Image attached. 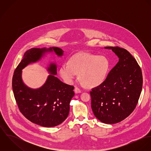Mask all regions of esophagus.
Returning a JSON list of instances; mask_svg holds the SVG:
<instances>
[{
	"label": "esophagus",
	"mask_w": 151,
	"mask_h": 151,
	"mask_svg": "<svg viewBox=\"0 0 151 151\" xmlns=\"http://www.w3.org/2000/svg\"><path fill=\"white\" fill-rule=\"evenodd\" d=\"M75 92L76 93H81V92H82V91L80 89H79L78 88H77V87H76L75 88Z\"/></svg>",
	"instance_id": "1"
}]
</instances>
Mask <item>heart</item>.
I'll use <instances>...</instances> for the list:
<instances>
[{
  "label": "heart",
  "mask_w": 151,
  "mask_h": 151,
  "mask_svg": "<svg viewBox=\"0 0 151 151\" xmlns=\"http://www.w3.org/2000/svg\"><path fill=\"white\" fill-rule=\"evenodd\" d=\"M109 62L105 56L81 53L74 56L60 67L59 76L68 84H71L78 74L81 84L90 87L99 86L105 81L109 68Z\"/></svg>",
  "instance_id": "heart-1"
}]
</instances>
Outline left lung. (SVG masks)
I'll list each match as a JSON object with an SVG mask.
<instances>
[{
  "label": "left lung",
  "instance_id": "1",
  "mask_svg": "<svg viewBox=\"0 0 151 151\" xmlns=\"http://www.w3.org/2000/svg\"><path fill=\"white\" fill-rule=\"evenodd\" d=\"M111 49L119 62L110 70L103 84L92 89L91 108L95 117L105 124L125 119L136 107L142 88V74L136 60L125 49Z\"/></svg>",
  "mask_w": 151,
  "mask_h": 151
}]
</instances>
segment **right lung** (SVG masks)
Wrapping results in <instances>:
<instances>
[{"label": "right lung", "instance_id": "1", "mask_svg": "<svg viewBox=\"0 0 151 151\" xmlns=\"http://www.w3.org/2000/svg\"><path fill=\"white\" fill-rule=\"evenodd\" d=\"M54 52L59 57L64 51L59 47L32 48L24 55L13 77L15 99L22 114L31 122L45 127L58 126L67 117L70 102L74 95V86L62 82L55 76L57 65L51 63L47 68L50 75L45 83L37 89L27 86L22 79V70L27 65L40 61L46 53Z\"/></svg>", "mask_w": 151, "mask_h": 151}]
</instances>
